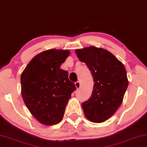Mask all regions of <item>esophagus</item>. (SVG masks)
I'll return each mask as SVG.
<instances>
[{
	"instance_id": "1",
	"label": "esophagus",
	"mask_w": 147,
	"mask_h": 147,
	"mask_svg": "<svg viewBox=\"0 0 147 147\" xmlns=\"http://www.w3.org/2000/svg\"><path fill=\"white\" fill-rule=\"evenodd\" d=\"M75 86H76V88H77V89H79V88H80V86H81L80 81H77V82H75Z\"/></svg>"
}]
</instances>
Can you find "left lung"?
<instances>
[{"label": "left lung", "mask_w": 147, "mask_h": 147, "mask_svg": "<svg viewBox=\"0 0 147 147\" xmlns=\"http://www.w3.org/2000/svg\"><path fill=\"white\" fill-rule=\"evenodd\" d=\"M80 61L87 65L94 85L90 99L82 103L86 117L91 122H103L122 103L128 86L126 70L115 55L95 46L76 50Z\"/></svg>", "instance_id": "8db88e82"}]
</instances>
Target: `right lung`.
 <instances>
[{
	"label": "right lung",
	"instance_id": "1",
	"mask_svg": "<svg viewBox=\"0 0 147 147\" xmlns=\"http://www.w3.org/2000/svg\"><path fill=\"white\" fill-rule=\"evenodd\" d=\"M69 50H46L36 55L21 76L22 95L30 113L41 124L61 122L71 94L76 88L68 72L60 69Z\"/></svg>",
	"mask_w": 147,
	"mask_h": 147
}]
</instances>
